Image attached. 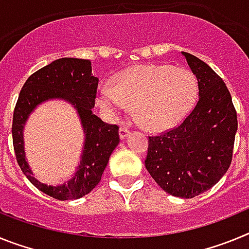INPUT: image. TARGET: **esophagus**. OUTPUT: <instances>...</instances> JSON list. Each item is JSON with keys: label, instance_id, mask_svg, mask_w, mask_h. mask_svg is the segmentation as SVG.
Segmentation results:
<instances>
[{"label": "esophagus", "instance_id": "1", "mask_svg": "<svg viewBox=\"0 0 249 249\" xmlns=\"http://www.w3.org/2000/svg\"><path fill=\"white\" fill-rule=\"evenodd\" d=\"M118 133H120V138L121 140H124V138L128 136L129 133V129H127L126 127H121L120 129H118Z\"/></svg>", "mask_w": 249, "mask_h": 249}]
</instances>
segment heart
I'll return each instance as SVG.
<instances>
[{
    "label": "heart",
    "mask_w": 249,
    "mask_h": 249,
    "mask_svg": "<svg viewBox=\"0 0 249 249\" xmlns=\"http://www.w3.org/2000/svg\"><path fill=\"white\" fill-rule=\"evenodd\" d=\"M197 92V80L187 68L138 66L121 72L112 89H101L97 102L112 118L120 117L127 107H135L136 117L144 128L164 131L186 117Z\"/></svg>",
    "instance_id": "b5f03b06"
}]
</instances>
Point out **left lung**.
I'll list each match as a JSON object with an SVG mask.
<instances>
[{"label": "left lung", "instance_id": "1", "mask_svg": "<svg viewBox=\"0 0 249 249\" xmlns=\"http://www.w3.org/2000/svg\"><path fill=\"white\" fill-rule=\"evenodd\" d=\"M198 83V101L179 126L148 137L147 171L169 195L193 198L232 162L237 112L226 83L198 57L182 52Z\"/></svg>", "mask_w": 249, "mask_h": 249}]
</instances>
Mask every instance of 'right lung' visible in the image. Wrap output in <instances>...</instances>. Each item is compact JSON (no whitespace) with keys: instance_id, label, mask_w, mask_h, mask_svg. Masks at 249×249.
<instances>
[{"instance_id":"1","label":"right lung","mask_w":249,"mask_h":249,"mask_svg":"<svg viewBox=\"0 0 249 249\" xmlns=\"http://www.w3.org/2000/svg\"><path fill=\"white\" fill-rule=\"evenodd\" d=\"M97 86L98 78L92 74L91 61L65 57L31 74L19 92L12 122L16 160L28 181L52 198L68 201L81 198L91 192L101 181L109 156L120 143L117 124L103 122L92 113ZM53 98L65 99L74 105L81 118L86 138L83 160L74 177L59 186H47L33 177L25 160L23 127L37 105Z\"/></svg>"}]
</instances>
